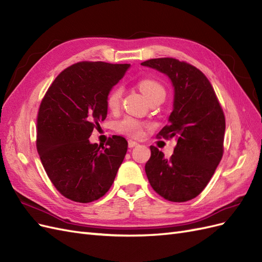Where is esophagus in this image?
Wrapping results in <instances>:
<instances>
[{
	"label": "esophagus",
	"instance_id": "esophagus-1",
	"mask_svg": "<svg viewBox=\"0 0 262 262\" xmlns=\"http://www.w3.org/2000/svg\"><path fill=\"white\" fill-rule=\"evenodd\" d=\"M139 143L138 142H136V141H132V140H129L128 141V145H129V147H134V146H137Z\"/></svg>",
	"mask_w": 262,
	"mask_h": 262
}]
</instances>
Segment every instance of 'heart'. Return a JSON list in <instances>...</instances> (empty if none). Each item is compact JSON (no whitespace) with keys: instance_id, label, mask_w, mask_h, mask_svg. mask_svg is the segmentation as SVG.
<instances>
[{"instance_id":"b5f03b06","label":"heart","mask_w":262,"mask_h":262,"mask_svg":"<svg viewBox=\"0 0 262 262\" xmlns=\"http://www.w3.org/2000/svg\"><path fill=\"white\" fill-rule=\"evenodd\" d=\"M139 87L142 91L146 98L150 100L157 96H164L165 97V89L164 86L152 77H145L142 78L139 82ZM123 95V89L122 86L117 85L114 89L107 94L106 97V105L107 108L112 112H116V110L120 107L121 99ZM145 123L139 121L138 119L132 117H124L120 121H118L115 125V129L117 132L124 134L131 138H139L141 137L142 132H143L145 128Z\"/></svg>"}]
</instances>
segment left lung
<instances>
[{"label": "left lung", "instance_id": "obj_1", "mask_svg": "<svg viewBox=\"0 0 262 262\" xmlns=\"http://www.w3.org/2000/svg\"><path fill=\"white\" fill-rule=\"evenodd\" d=\"M142 66L168 75L175 87L169 123L157 138H176L170 158L150 145L145 164L149 185L171 202L199 195L211 180L224 153L225 116L213 86L199 69L175 58L150 59Z\"/></svg>", "mask_w": 262, "mask_h": 262}]
</instances>
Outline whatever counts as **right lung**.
Here are the masks:
<instances>
[{
  "label": "right lung",
  "mask_w": 262,
  "mask_h": 262,
  "mask_svg": "<svg viewBox=\"0 0 262 262\" xmlns=\"http://www.w3.org/2000/svg\"><path fill=\"white\" fill-rule=\"evenodd\" d=\"M129 67L77 62L63 70L45 94L37 116V150L52 185L67 199L93 202L114 184L128 142L113 136L100 147L89 139L107 117V94Z\"/></svg>",
  "instance_id": "1"
}]
</instances>
